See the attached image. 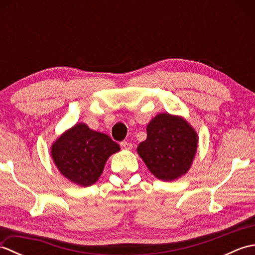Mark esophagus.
<instances>
[{"label": "esophagus", "instance_id": "esophagus-1", "mask_svg": "<svg viewBox=\"0 0 255 255\" xmlns=\"http://www.w3.org/2000/svg\"><path fill=\"white\" fill-rule=\"evenodd\" d=\"M121 147L125 150H130L132 148V143L129 141H123V142H121Z\"/></svg>", "mask_w": 255, "mask_h": 255}]
</instances>
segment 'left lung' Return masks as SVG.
Instances as JSON below:
<instances>
[{"label":"left lung","instance_id":"1","mask_svg":"<svg viewBox=\"0 0 255 255\" xmlns=\"http://www.w3.org/2000/svg\"><path fill=\"white\" fill-rule=\"evenodd\" d=\"M147 133L137 151L150 172L162 181L185 174L197 149V134L188 123L170 114H159L149 123Z\"/></svg>","mask_w":255,"mask_h":255}]
</instances>
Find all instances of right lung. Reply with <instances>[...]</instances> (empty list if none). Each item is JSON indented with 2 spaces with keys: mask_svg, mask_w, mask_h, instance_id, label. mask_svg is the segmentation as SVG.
Returning a JSON list of instances; mask_svg holds the SVG:
<instances>
[{
  "mask_svg": "<svg viewBox=\"0 0 255 255\" xmlns=\"http://www.w3.org/2000/svg\"><path fill=\"white\" fill-rule=\"evenodd\" d=\"M119 144L107 134L77 124L52 144V159L61 174L81 186H90L101 176L108 156Z\"/></svg>",
  "mask_w": 255,
  "mask_h": 255,
  "instance_id": "obj_1",
  "label": "right lung"
}]
</instances>
